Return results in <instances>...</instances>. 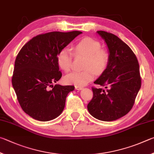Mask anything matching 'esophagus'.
Here are the masks:
<instances>
[{
	"instance_id": "34e87169",
	"label": "esophagus",
	"mask_w": 154,
	"mask_h": 154,
	"mask_svg": "<svg viewBox=\"0 0 154 154\" xmlns=\"http://www.w3.org/2000/svg\"><path fill=\"white\" fill-rule=\"evenodd\" d=\"M82 88H83V87H79V86H75V90L80 91V90H82Z\"/></svg>"
}]
</instances>
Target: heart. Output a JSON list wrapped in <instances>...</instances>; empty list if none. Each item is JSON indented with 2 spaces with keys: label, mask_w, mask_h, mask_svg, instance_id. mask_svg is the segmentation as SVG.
<instances>
[{
  "label": "heart",
  "mask_w": 154,
  "mask_h": 154,
  "mask_svg": "<svg viewBox=\"0 0 154 154\" xmlns=\"http://www.w3.org/2000/svg\"><path fill=\"white\" fill-rule=\"evenodd\" d=\"M74 52L76 55L86 57L85 69L82 72H73L64 77L66 84L82 87L91 82L95 75V72L101 74L106 69L109 62V54L106 51L101 49V44L92 38L87 37L80 40L75 45ZM73 54L67 48L59 51L57 61L60 68L65 72L71 69Z\"/></svg>",
  "instance_id": "heart-1"
}]
</instances>
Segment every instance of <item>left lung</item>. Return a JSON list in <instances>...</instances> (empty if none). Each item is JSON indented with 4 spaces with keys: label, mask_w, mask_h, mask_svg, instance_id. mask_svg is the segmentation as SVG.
<instances>
[{
    "label": "left lung",
    "mask_w": 154,
    "mask_h": 154,
    "mask_svg": "<svg viewBox=\"0 0 154 154\" xmlns=\"http://www.w3.org/2000/svg\"><path fill=\"white\" fill-rule=\"evenodd\" d=\"M108 48L106 69L94 83L105 86L92 88L93 97L87 109L90 114L101 121H114L127 114L133 107L141 86L139 65L131 48L116 35L97 32Z\"/></svg>",
    "instance_id": "obj_1"
}]
</instances>
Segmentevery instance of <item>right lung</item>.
Masks as SVG:
<instances>
[{
	"mask_svg": "<svg viewBox=\"0 0 154 154\" xmlns=\"http://www.w3.org/2000/svg\"><path fill=\"white\" fill-rule=\"evenodd\" d=\"M82 33L51 32L38 35L19 52L12 77L13 87L21 107L34 119L47 122L63 112L67 95L74 87L53 85L62 75L57 56Z\"/></svg>",
	"mask_w": 154,
	"mask_h": 154,
	"instance_id": "right-lung-1",
	"label": "right lung"
}]
</instances>
